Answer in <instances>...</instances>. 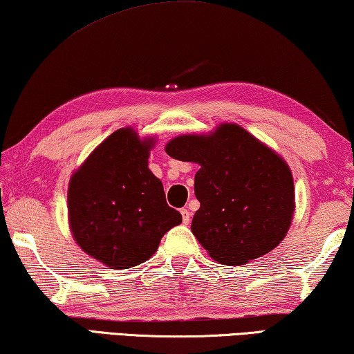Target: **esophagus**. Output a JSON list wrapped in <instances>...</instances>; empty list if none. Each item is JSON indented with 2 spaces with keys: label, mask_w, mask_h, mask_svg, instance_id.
<instances>
[{
  "label": "esophagus",
  "mask_w": 354,
  "mask_h": 354,
  "mask_svg": "<svg viewBox=\"0 0 354 354\" xmlns=\"http://www.w3.org/2000/svg\"><path fill=\"white\" fill-rule=\"evenodd\" d=\"M181 216H183V223L184 224H189V221H191V211L187 208H183L181 209Z\"/></svg>",
  "instance_id": "34e87169"
}]
</instances>
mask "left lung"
<instances>
[{"mask_svg":"<svg viewBox=\"0 0 354 354\" xmlns=\"http://www.w3.org/2000/svg\"><path fill=\"white\" fill-rule=\"evenodd\" d=\"M165 151L200 165L192 232L214 261L246 263L279 245L294 213V181L281 157L235 124L178 136Z\"/></svg>","mask_w":354,"mask_h":354,"instance_id":"1","label":"left lung"}]
</instances>
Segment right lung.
<instances>
[{
    "label": "right lung",
    "instance_id": "right-lung-1",
    "mask_svg": "<svg viewBox=\"0 0 354 354\" xmlns=\"http://www.w3.org/2000/svg\"><path fill=\"white\" fill-rule=\"evenodd\" d=\"M151 146L131 129H120L71 178L73 235L88 256L109 267L130 268L147 261L162 236L183 221L168 207L160 179L147 168Z\"/></svg>",
    "mask_w": 354,
    "mask_h": 354
}]
</instances>
